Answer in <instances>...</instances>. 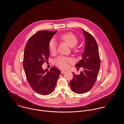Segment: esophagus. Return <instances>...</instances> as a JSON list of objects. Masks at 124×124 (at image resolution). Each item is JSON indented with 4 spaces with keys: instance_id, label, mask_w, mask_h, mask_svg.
I'll list each match as a JSON object with an SVG mask.
<instances>
[{
    "instance_id": "1",
    "label": "esophagus",
    "mask_w": 124,
    "mask_h": 124,
    "mask_svg": "<svg viewBox=\"0 0 124 124\" xmlns=\"http://www.w3.org/2000/svg\"><path fill=\"white\" fill-rule=\"evenodd\" d=\"M66 71H65V70H62L61 71V74L64 73L65 72H66Z\"/></svg>"
}]
</instances>
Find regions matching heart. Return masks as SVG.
Returning <instances> with one entry per match:
<instances>
[{"instance_id":"obj_1","label":"heart","mask_w":124,"mask_h":124,"mask_svg":"<svg viewBox=\"0 0 124 124\" xmlns=\"http://www.w3.org/2000/svg\"><path fill=\"white\" fill-rule=\"evenodd\" d=\"M60 38L65 41L71 47L74 46L78 42V39L76 35L71 32H67L60 36ZM49 49L51 54H54L56 52L57 43L52 39L49 43ZM72 62V60L64 56H59L54 60V64L62 68H66L68 66L69 63Z\"/></svg>"}]
</instances>
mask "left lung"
Returning <instances> with one entry per match:
<instances>
[{
  "mask_svg": "<svg viewBox=\"0 0 124 124\" xmlns=\"http://www.w3.org/2000/svg\"><path fill=\"white\" fill-rule=\"evenodd\" d=\"M85 38V47L82 59L75 65L77 68L83 67L79 75L74 72L70 82L71 90L78 94L85 93L92 88L96 82L100 66V60L97 42L93 37L82 29Z\"/></svg>",
  "mask_w": 124,
  "mask_h": 124,
  "instance_id": "1",
  "label": "left lung"
}]
</instances>
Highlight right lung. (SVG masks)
Masks as SVG:
<instances>
[{
  "label": "right lung",
  "mask_w": 124,
  "mask_h": 124,
  "mask_svg": "<svg viewBox=\"0 0 124 124\" xmlns=\"http://www.w3.org/2000/svg\"><path fill=\"white\" fill-rule=\"evenodd\" d=\"M56 31H39L27 42L24 53L23 65L27 81L36 93L43 95L51 93L54 90L61 71L53 67L43 70V63L50 55L49 43Z\"/></svg>",
  "instance_id": "1"
}]
</instances>
